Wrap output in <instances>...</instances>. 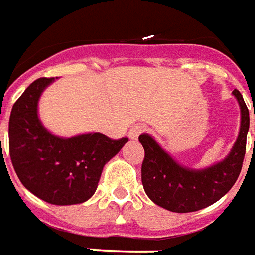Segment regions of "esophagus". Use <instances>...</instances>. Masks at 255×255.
<instances>
[{"label": "esophagus", "instance_id": "esophagus-1", "mask_svg": "<svg viewBox=\"0 0 255 255\" xmlns=\"http://www.w3.org/2000/svg\"><path fill=\"white\" fill-rule=\"evenodd\" d=\"M144 131H145V128H144V126L135 125L129 130V137L131 140H135V138H138V135L142 134Z\"/></svg>", "mask_w": 255, "mask_h": 255}]
</instances>
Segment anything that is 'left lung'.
Masks as SVG:
<instances>
[{
	"instance_id": "1",
	"label": "left lung",
	"mask_w": 255,
	"mask_h": 255,
	"mask_svg": "<svg viewBox=\"0 0 255 255\" xmlns=\"http://www.w3.org/2000/svg\"><path fill=\"white\" fill-rule=\"evenodd\" d=\"M232 94L241 106V131L230 155L206 170L194 171L179 166L150 135L138 137L145 152L141 167L142 186L156 205L178 213L196 212L219 201L234 186L246 153L250 118L242 94L238 89Z\"/></svg>"
}]
</instances>
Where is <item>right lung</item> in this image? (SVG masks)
<instances>
[{
  "instance_id": "1",
  "label": "right lung",
  "mask_w": 255,
  "mask_h": 255,
  "mask_svg": "<svg viewBox=\"0 0 255 255\" xmlns=\"http://www.w3.org/2000/svg\"><path fill=\"white\" fill-rule=\"evenodd\" d=\"M54 77H40L13 105L9 155L25 189L54 205L81 204L92 197L107 161L129 141L94 133L72 138L50 134L38 118V100Z\"/></svg>"
}]
</instances>
